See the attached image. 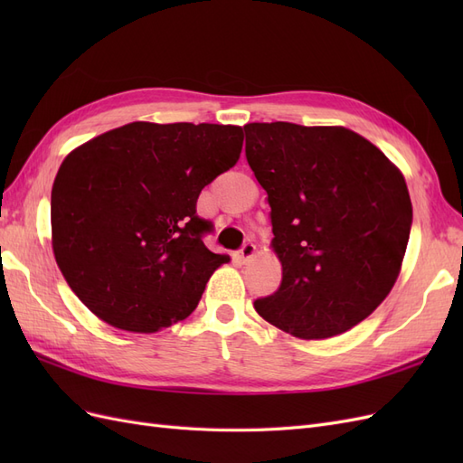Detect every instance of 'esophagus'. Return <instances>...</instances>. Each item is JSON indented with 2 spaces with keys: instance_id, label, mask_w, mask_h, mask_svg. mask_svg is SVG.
<instances>
[{
  "instance_id": "1",
  "label": "esophagus",
  "mask_w": 463,
  "mask_h": 463,
  "mask_svg": "<svg viewBox=\"0 0 463 463\" xmlns=\"http://www.w3.org/2000/svg\"><path fill=\"white\" fill-rule=\"evenodd\" d=\"M255 253H257V247H255L253 243H245V245L241 247L240 253H237V259H240L241 262H249L250 259L255 257Z\"/></svg>"
}]
</instances>
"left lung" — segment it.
<instances>
[{
    "mask_svg": "<svg viewBox=\"0 0 463 463\" xmlns=\"http://www.w3.org/2000/svg\"><path fill=\"white\" fill-rule=\"evenodd\" d=\"M245 156L269 194L282 284L257 313L301 340L365 320L394 288L411 230L405 179L381 148L340 125H245Z\"/></svg>",
    "mask_w": 463,
    "mask_h": 463,
    "instance_id": "left-lung-1",
    "label": "left lung"
}]
</instances>
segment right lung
<instances>
[{"mask_svg": "<svg viewBox=\"0 0 463 463\" xmlns=\"http://www.w3.org/2000/svg\"><path fill=\"white\" fill-rule=\"evenodd\" d=\"M243 129L133 121L65 156L52 249L75 296L109 326L152 334L187 318L228 255L203 243L204 185L240 160Z\"/></svg>", "mask_w": 463, "mask_h": 463, "instance_id": "1", "label": "right lung"}]
</instances>
